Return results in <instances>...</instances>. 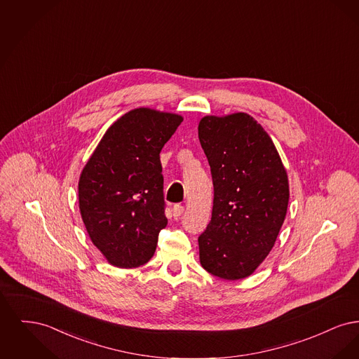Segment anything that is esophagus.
I'll return each mask as SVG.
<instances>
[{
  "mask_svg": "<svg viewBox=\"0 0 359 359\" xmlns=\"http://www.w3.org/2000/svg\"><path fill=\"white\" fill-rule=\"evenodd\" d=\"M183 212H184V207H183V205H173V208H172V214H173V217H175V218H179V217H180Z\"/></svg>",
  "mask_w": 359,
  "mask_h": 359,
  "instance_id": "1",
  "label": "esophagus"
}]
</instances>
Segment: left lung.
I'll return each mask as SVG.
<instances>
[{
	"label": "left lung",
	"instance_id": "obj_1",
	"mask_svg": "<svg viewBox=\"0 0 359 359\" xmlns=\"http://www.w3.org/2000/svg\"><path fill=\"white\" fill-rule=\"evenodd\" d=\"M198 135L214 183L211 221L198 239L201 264L224 280L249 277L285 219L288 173L272 138L248 113L205 116Z\"/></svg>",
	"mask_w": 359,
	"mask_h": 359
}]
</instances>
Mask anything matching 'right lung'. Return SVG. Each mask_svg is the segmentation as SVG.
Here are the masks:
<instances>
[{"label":"right lung","mask_w":359,"mask_h":359,"mask_svg":"<svg viewBox=\"0 0 359 359\" xmlns=\"http://www.w3.org/2000/svg\"><path fill=\"white\" fill-rule=\"evenodd\" d=\"M183 117L137 107L103 135L79 176V211L94 246L117 268L147 264L164 214L160 152Z\"/></svg>","instance_id":"right-lung-1"}]
</instances>
